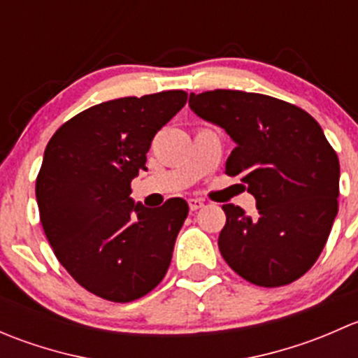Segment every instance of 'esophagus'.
<instances>
[{
	"label": "esophagus",
	"mask_w": 358,
	"mask_h": 358,
	"mask_svg": "<svg viewBox=\"0 0 358 358\" xmlns=\"http://www.w3.org/2000/svg\"><path fill=\"white\" fill-rule=\"evenodd\" d=\"M189 208L190 211H197V209L204 208V202L201 199H189Z\"/></svg>",
	"instance_id": "obj_1"
}]
</instances>
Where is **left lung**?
Here are the masks:
<instances>
[{"label": "left lung", "mask_w": 358, "mask_h": 358, "mask_svg": "<svg viewBox=\"0 0 358 358\" xmlns=\"http://www.w3.org/2000/svg\"><path fill=\"white\" fill-rule=\"evenodd\" d=\"M189 106L236 142L225 173L241 176L256 199L255 216L223 206V259L256 286L294 282L317 262L338 215L339 161L322 128L308 112L259 93H190Z\"/></svg>", "instance_id": "1"}]
</instances>
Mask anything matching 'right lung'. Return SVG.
<instances>
[{"label": "right lung", "instance_id": "add662e5", "mask_svg": "<svg viewBox=\"0 0 358 358\" xmlns=\"http://www.w3.org/2000/svg\"><path fill=\"white\" fill-rule=\"evenodd\" d=\"M185 102L182 90L109 100L46 145L36 180L43 230L72 279L100 298L138 299L168 272L189 204L173 197L150 209L129 194L152 138Z\"/></svg>", "mask_w": 358, "mask_h": 358}]
</instances>
